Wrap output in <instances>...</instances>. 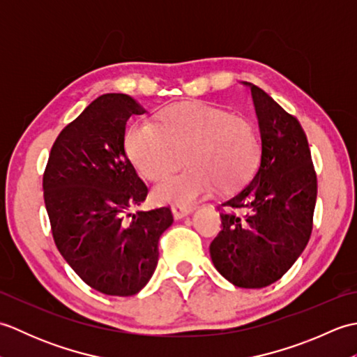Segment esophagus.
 Segmentation results:
<instances>
[{
	"label": "esophagus",
	"instance_id": "esophagus-1",
	"mask_svg": "<svg viewBox=\"0 0 357 357\" xmlns=\"http://www.w3.org/2000/svg\"><path fill=\"white\" fill-rule=\"evenodd\" d=\"M192 211H193V208H190V207H179V206L172 207V213H173L174 219H183V218L190 215Z\"/></svg>",
	"mask_w": 357,
	"mask_h": 357
}]
</instances>
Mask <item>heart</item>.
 <instances>
[{
  "label": "heart",
  "instance_id": "1",
  "mask_svg": "<svg viewBox=\"0 0 357 357\" xmlns=\"http://www.w3.org/2000/svg\"><path fill=\"white\" fill-rule=\"evenodd\" d=\"M126 151L147 179L167 176L184 155L187 169L153 188L158 202L185 207L211 188L238 187L259 156V135L245 116L204 102L172 105L156 126L135 123L126 132Z\"/></svg>",
  "mask_w": 357,
  "mask_h": 357
}]
</instances>
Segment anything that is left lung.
I'll use <instances>...</instances> for the list:
<instances>
[{"instance_id": "8db88e82", "label": "left lung", "mask_w": 357, "mask_h": 357, "mask_svg": "<svg viewBox=\"0 0 357 357\" xmlns=\"http://www.w3.org/2000/svg\"><path fill=\"white\" fill-rule=\"evenodd\" d=\"M259 162L252 181L221 206L222 230L210 244L215 268L241 288H262L298 261L313 229L317 183L301 124L252 82Z\"/></svg>"}]
</instances>
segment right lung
<instances>
[{"instance_id":"1","label":"right lung","mask_w":357,"mask_h":357,"mask_svg":"<svg viewBox=\"0 0 357 357\" xmlns=\"http://www.w3.org/2000/svg\"><path fill=\"white\" fill-rule=\"evenodd\" d=\"M147 110L126 93L89 104L53 144L43 188L55 244L72 270L109 296H133L153 276L169 207L130 213L147 187L124 147L126 126Z\"/></svg>"}]
</instances>
